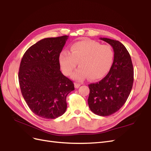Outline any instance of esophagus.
Segmentation results:
<instances>
[{"label":"esophagus","mask_w":151,"mask_h":151,"mask_svg":"<svg viewBox=\"0 0 151 151\" xmlns=\"http://www.w3.org/2000/svg\"><path fill=\"white\" fill-rule=\"evenodd\" d=\"M74 85H75V87L76 88H79L80 87V86L81 85L80 83H74Z\"/></svg>","instance_id":"obj_1"}]
</instances>
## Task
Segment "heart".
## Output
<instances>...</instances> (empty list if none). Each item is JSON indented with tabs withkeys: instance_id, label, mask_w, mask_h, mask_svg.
<instances>
[{
	"instance_id": "b5f03b06",
	"label": "heart",
	"mask_w": 151,
	"mask_h": 151,
	"mask_svg": "<svg viewBox=\"0 0 151 151\" xmlns=\"http://www.w3.org/2000/svg\"><path fill=\"white\" fill-rule=\"evenodd\" d=\"M114 52L107 45L90 40L77 42L70 48V53L63 51L59 55V63L64 75H71L78 63L80 68L73 73V78L83 80H98L109 72L113 63Z\"/></svg>"
}]
</instances>
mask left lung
Instances as JSON below:
<instances>
[{"instance_id":"left-lung-1","label":"left lung","mask_w":151,"mask_h":151,"mask_svg":"<svg viewBox=\"0 0 151 151\" xmlns=\"http://www.w3.org/2000/svg\"><path fill=\"white\" fill-rule=\"evenodd\" d=\"M113 48L114 60L110 70L99 82L88 85V104L94 114L110 116L126 102L133 83V68L130 55L121 42L101 38Z\"/></svg>"}]
</instances>
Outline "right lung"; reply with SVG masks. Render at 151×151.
Segmentation results:
<instances>
[{
	"label": "right lung",
	"instance_id": "obj_1",
	"mask_svg": "<svg viewBox=\"0 0 151 151\" xmlns=\"http://www.w3.org/2000/svg\"><path fill=\"white\" fill-rule=\"evenodd\" d=\"M68 36L46 38L25 52L18 73L21 93L34 114L55 119L66 110L73 81L60 71L59 55Z\"/></svg>",
	"mask_w": 151,
	"mask_h": 151
}]
</instances>
